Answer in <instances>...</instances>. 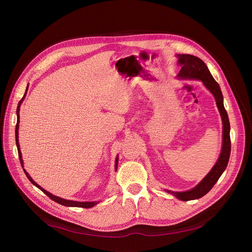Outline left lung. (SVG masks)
I'll list each match as a JSON object with an SVG mask.
<instances>
[{
  "mask_svg": "<svg viewBox=\"0 0 252 252\" xmlns=\"http://www.w3.org/2000/svg\"><path fill=\"white\" fill-rule=\"evenodd\" d=\"M178 62L177 63L181 65V70L177 75L179 79H189V80H199L203 83L205 88L213 94L217 105L219 107V111L220 113V117L222 120V149L220 156L211 168V170L207 173V175L202 179V181L192 189L183 192L177 191H166L170 194H173L178 199L188 201L192 199H197L205 195L212 188L217 184L220 179V175L225 170L231 151V142H230V125L227 113L224 109L223 105V96L220 85L217 83L211 76L207 65L204 63L202 60L197 57L191 55H177Z\"/></svg>",
  "mask_w": 252,
  "mask_h": 252,
  "instance_id": "left-lung-1",
  "label": "left lung"
}]
</instances>
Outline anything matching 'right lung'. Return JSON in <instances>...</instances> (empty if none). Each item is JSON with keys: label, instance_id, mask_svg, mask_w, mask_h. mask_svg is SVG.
Returning a JSON list of instances; mask_svg holds the SVG:
<instances>
[{"label": "right lung", "instance_id": "add662e5", "mask_svg": "<svg viewBox=\"0 0 252 252\" xmlns=\"http://www.w3.org/2000/svg\"><path fill=\"white\" fill-rule=\"evenodd\" d=\"M27 90H28V87H27ZM27 90H26V93L24 94V96L22 97V99L19 101V104H18V107H17V117H18V120H17V125H16V143H17V148H18V154H19V158H20V161H21V164H22V167H24V162H23V159H22V154H21V151H20V145H19V123H20V116H19V113H20V107H21V103L22 101L24 100L25 96H26V94H27ZM118 163H119V158H117L116 159V170L118 169ZM27 177L29 178V181L33 185L37 187L38 189H40L45 194H47L51 199H53L54 201L62 204V205H64V206H71V207H84V208H90V207H93L94 206L97 201H88V202H81V201H74V200H67V199H63V198H61L59 196H56L52 193H50L49 191H47L46 189H44L42 187H40L37 183L32 181V178L30 176V174L26 171L25 168H23Z\"/></svg>", "mask_w": 252, "mask_h": 252}]
</instances>
